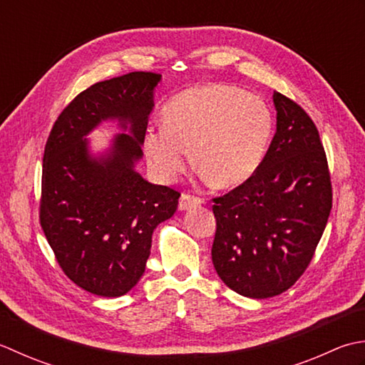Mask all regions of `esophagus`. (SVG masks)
I'll return each mask as SVG.
<instances>
[{
	"label": "esophagus",
	"mask_w": 365,
	"mask_h": 365,
	"mask_svg": "<svg viewBox=\"0 0 365 365\" xmlns=\"http://www.w3.org/2000/svg\"><path fill=\"white\" fill-rule=\"evenodd\" d=\"M202 203H203L202 198L189 195V193H182L181 198H180V205H178V207H180V211H187V210H190V207L200 206Z\"/></svg>",
	"instance_id": "34e87169"
}]
</instances>
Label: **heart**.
<instances>
[{
	"label": "heart",
	"instance_id": "b5f03b06",
	"mask_svg": "<svg viewBox=\"0 0 365 365\" xmlns=\"http://www.w3.org/2000/svg\"><path fill=\"white\" fill-rule=\"evenodd\" d=\"M272 135V115L257 94L230 85L185 89L163 110V124L146 129L143 150L163 181L180 176L193 150L197 165L214 184L233 187L262 165Z\"/></svg>",
	"mask_w": 365,
	"mask_h": 365
}]
</instances>
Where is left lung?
I'll return each mask as SVG.
<instances>
[{
    "mask_svg": "<svg viewBox=\"0 0 365 365\" xmlns=\"http://www.w3.org/2000/svg\"><path fill=\"white\" fill-rule=\"evenodd\" d=\"M277 129L255 175L214 198L212 263L222 282L254 299L294 285L328 224L332 187L314 121L274 93Z\"/></svg>",
    "mask_w": 365,
    "mask_h": 365,
    "instance_id": "left-lung-1",
    "label": "left lung"
}]
</instances>
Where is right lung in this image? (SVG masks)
<instances>
[{
    "instance_id": "obj_1",
    "label": "right lung",
    "mask_w": 365,
    "mask_h": 365,
    "mask_svg": "<svg viewBox=\"0 0 365 365\" xmlns=\"http://www.w3.org/2000/svg\"><path fill=\"white\" fill-rule=\"evenodd\" d=\"M160 78L129 72L89 86L61 111L47 140L41 225L66 276L93 294L118 297L138 284L155 227L178 207L180 192L135 170ZM103 120L123 132L94 155L87 135Z\"/></svg>"
}]
</instances>
